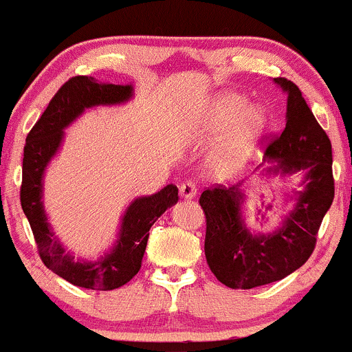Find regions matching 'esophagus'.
<instances>
[{
  "mask_svg": "<svg viewBox=\"0 0 352 352\" xmlns=\"http://www.w3.org/2000/svg\"><path fill=\"white\" fill-rule=\"evenodd\" d=\"M196 184L192 183V181H186V183H183L179 186V195L181 198L184 199H192L196 196Z\"/></svg>",
  "mask_w": 352,
  "mask_h": 352,
  "instance_id": "esophagus-1",
  "label": "esophagus"
}]
</instances>
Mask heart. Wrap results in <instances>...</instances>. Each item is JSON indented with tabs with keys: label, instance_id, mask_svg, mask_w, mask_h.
<instances>
[{
	"label": "heart",
	"instance_id": "heart-1",
	"mask_svg": "<svg viewBox=\"0 0 352 352\" xmlns=\"http://www.w3.org/2000/svg\"><path fill=\"white\" fill-rule=\"evenodd\" d=\"M267 122L268 114L263 105H248L245 97L233 92L218 96L208 109L203 124V129L208 134H217L226 129L211 154L214 171L220 175L235 173L250 156Z\"/></svg>",
	"mask_w": 352,
	"mask_h": 352
}]
</instances>
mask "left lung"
Wrapping results in <instances>:
<instances>
[{
    "mask_svg": "<svg viewBox=\"0 0 352 352\" xmlns=\"http://www.w3.org/2000/svg\"><path fill=\"white\" fill-rule=\"evenodd\" d=\"M287 92V122L270 139L265 157L268 175L292 176L304 171V191L280 228L255 235L241 218V183L217 184L199 196L206 217L205 255L210 270L230 289H253L282 280L304 265L316 248L317 232L334 199L332 147L294 82L274 78Z\"/></svg>",
    "mask_w": 352,
    "mask_h": 352,
    "instance_id": "left-lung-1",
    "label": "left lung"
}]
</instances>
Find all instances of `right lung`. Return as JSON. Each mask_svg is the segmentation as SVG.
<instances>
[{"instance_id":"right-lung-1","label":"right lung","mask_w":352,"mask_h":352,"mask_svg":"<svg viewBox=\"0 0 352 352\" xmlns=\"http://www.w3.org/2000/svg\"><path fill=\"white\" fill-rule=\"evenodd\" d=\"M132 97V85L99 84L94 77H72L58 89L38 122L26 135L20 201L35 236L45 267L77 287L112 290L122 287L139 272L151 226L168 208L176 205L177 188L168 184L156 195L142 196L127 206L114 248L97 262H80L65 252L52 232L43 210V173L58 153L63 129L85 109L122 104Z\"/></svg>"}]
</instances>
